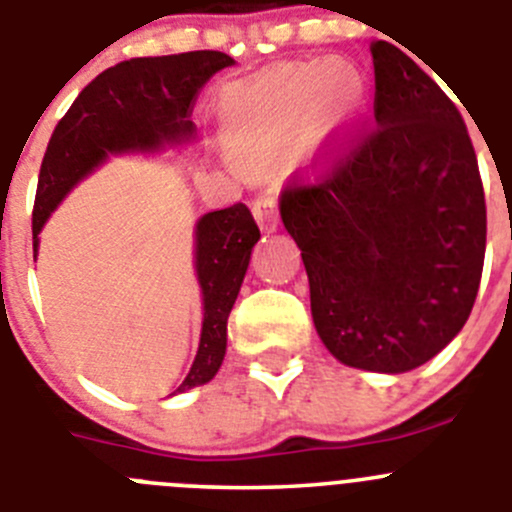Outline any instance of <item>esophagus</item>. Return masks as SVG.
I'll return each instance as SVG.
<instances>
[{"label":"esophagus","mask_w":512,"mask_h":512,"mask_svg":"<svg viewBox=\"0 0 512 512\" xmlns=\"http://www.w3.org/2000/svg\"><path fill=\"white\" fill-rule=\"evenodd\" d=\"M252 214H255L257 224H260L262 229H267V232L278 227V204H275V194H272L270 189L257 194V199L252 202Z\"/></svg>","instance_id":"obj_1"}]
</instances>
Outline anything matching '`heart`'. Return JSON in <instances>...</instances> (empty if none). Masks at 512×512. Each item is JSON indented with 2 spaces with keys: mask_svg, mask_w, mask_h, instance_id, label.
Masks as SVG:
<instances>
[{
  "mask_svg": "<svg viewBox=\"0 0 512 512\" xmlns=\"http://www.w3.org/2000/svg\"><path fill=\"white\" fill-rule=\"evenodd\" d=\"M361 105V85L333 65H290L247 88L229 105V126L242 141L270 143L310 118L346 121Z\"/></svg>",
  "mask_w": 512,
  "mask_h": 512,
  "instance_id": "b5f03b06",
  "label": "heart"
}]
</instances>
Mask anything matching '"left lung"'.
Segmentation results:
<instances>
[{
  "label": "left lung",
  "instance_id": "obj_1",
  "mask_svg": "<svg viewBox=\"0 0 512 512\" xmlns=\"http://www.w3.org/2000/svg\"><path fill=\"white\" fill-rule=\"evenodd\" d=\"M374 126L326 151L280 191L300 247L315 331L353 369L401 374L437 356L470 318L487 212L457 105L376 40Z\"/></svg>",
  "mask_w": 512,
  "mask_h": 512
}]
</instances>
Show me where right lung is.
I'll return each mask as SVG.
<instances>
[{
	"label": "right lung",
	"instance_id": "obj_1",
	"mask_svg": "<svg viewBox=\"0 0 512 512\" xmlns=\"http://www.w3.org/2000/svg\"><path fill=\"white\" fill-rule=\"evenodd\" d=\"M217 50L133 57L103 70L85 85L47 143L32 209V247L60 199L118 151H148L189 141V121L199 90L214 73L232 65ZM260 229L242 202L217 209L197 224V275L204 295L202 341L179 391L207 384L227 351V318L250 265Z\"/></svg>",
	"mask_w": 512,
	"mask_h": 512
}]
</instances>
